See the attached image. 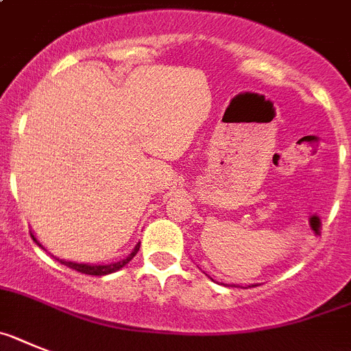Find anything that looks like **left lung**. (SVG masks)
Listing matches in <instances>:
<instances>
[{"label": "left lung", "mask_w": 351, "mask_h": 351, "mask_svg": "<svg viewBox=\"0 0 351 351\" xmlns=\"http://www.w3.org/2000/svg\"><path fill=\"white\" fill-rule=\"evenodd\" d=\"M231 286H234V285H231Z\"/></svg>", "instance_id": "left-lung-1"}]
</instances>
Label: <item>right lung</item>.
I'll list each match as a JSON object with an SVG mask.
<instances>
[{
  "label": "right lung",
  "mask_w": 351,
  "mask_h": 351,
  "mask_svg": "<svg viewBox=\"0 0 351 351\" xmlns=\"http://www.w3.org/2000/svg\"><path fill=\"white\" fill-rule=\"evenodd\" d=\"M32 239L35 240V242L38 243V245H40V247H44V245H42V243L38 242V240H36V237H35V234H33V233H32ZM139 245H141V242L136 243V247L132 249V252H130V254L127 256V258H125V260L117 261V263H109V265L75 263V261H65V260H60V258H58V261H62L63 265H66V267H69V268H74V270H77V272H81V274H88V276H108V274L117 272V270H120V268H123L125 265L129 263V261L132 260L134 256L138 254ZM44 249H45V247H44Z\"/></svg>",
  "instance_id": "right-lung-1"
}]
</instances>
